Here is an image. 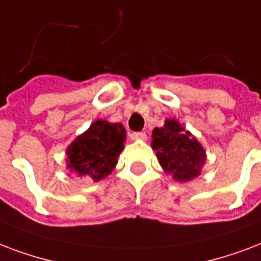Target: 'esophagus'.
Returning a JSON list of instances; mask_svg holds the SVG:
<instances>
[{
	"label": "esophagus",
	"mask_w": 261,
	"mask_h": 261,
	"mask_svg": "<svg viewBox=\"0 0 261 261\" xmlns=\"http://www.w3.org/2000/svg\"><path fill=\"white\" fill-rule=\"evenodd\" d=\"M145 133L144 132H132L130 133V139L132 140H144L145 139Z\"/></svg>",
	"instance_id": "34e87169"
}]
</instances>
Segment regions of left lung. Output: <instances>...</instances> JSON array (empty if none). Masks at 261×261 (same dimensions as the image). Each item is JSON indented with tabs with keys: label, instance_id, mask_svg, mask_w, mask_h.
Returning a JSON list of instances; mask_svg holds the SVG:
<instances>
[{
	"label": "left lung",
	"instance_id": "left-lung-1",
	"mask_svg": "<svg viewBox=\"0 0 261 261\" xmlns=\"http://www.w3.org/2000/svg\"><path fill=\"white\" fill-rule=\"evenodd\" d=\"M152 148L165 171L184 182L197 177L205 161V151L199 141L174 120L153 129Z\"/></svg>",
	"mask_w": 261,
	"mask_h": 261
}]
</instances>
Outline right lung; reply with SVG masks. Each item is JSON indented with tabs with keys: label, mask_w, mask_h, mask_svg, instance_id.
<instances>
[{
	"label": "right lung",
	"mask_w": 261,
	"mask_h": 261,
	"mask_svg": "<svg viewBox=\"0 0 261 261\" xmlns=\"http://www.w3.org/2000/svg\"><path fill=\"white\" fill-rule=\"evenodd\" d=\"M125 128L98 120L68 147V169L80 177L100 181L113 171L124 149Z\"/></svg>",
	"instance_id": "obj_1"
}]
</instances>
